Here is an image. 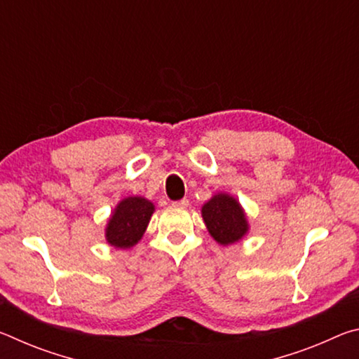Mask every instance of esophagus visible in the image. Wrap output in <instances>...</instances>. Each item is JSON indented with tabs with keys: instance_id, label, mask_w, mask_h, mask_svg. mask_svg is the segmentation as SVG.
Here are the masks:
<instances>
[{
	"instance_id": "esophagus-1",
	"label": "esophagus",
	"mask_w": 359,
	"mask_h": 359,
	"mask_svg": "<svg viewBox=\"0 0 359 359\" xmlns=\"http://www.w3.org/2000/svg\"><path fill=\"white\" fill-rule=\"evenodd\" d=\"M172 205H175V208H188V199L184 198L180 199V201H174Z\"/></svg>"
}]
</instances>
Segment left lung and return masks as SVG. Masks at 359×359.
<instances>
[{
	"label": "left lung",
	"mask_w": 359,
	"mask_h": 359,
	"mask_svg": "<svg viewBox=\"0 0 359 359\" xmlns=\"http://www.w3.org/2000/svg\"><path fill=\"white\" fill-rule=\"evenodd\" d=\"M201 212L205 226L218 244H234L247 234L248 223L244 210L229 194H215L203 205Z\"/></svg>",
	"instance_id": "8db88e82"
}]
</instances>
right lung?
<instances>
[{
	"label": "right lung",
	"instance_id": "obj_1",
	"mask_svg": "<svg viewBox=\"0 0 359 359\" xmlns=\"http://www.w3.org/2000/svg\"><path fill=\"white\" fill-rule=\"evenodd\" d=\"M155 205L145 198L130 196L120 201L106 228V239L117 248H130L141 241Z\"/></svg>",
	"mask_w": 359,
	"mask_h": 359
}]
</instances>
